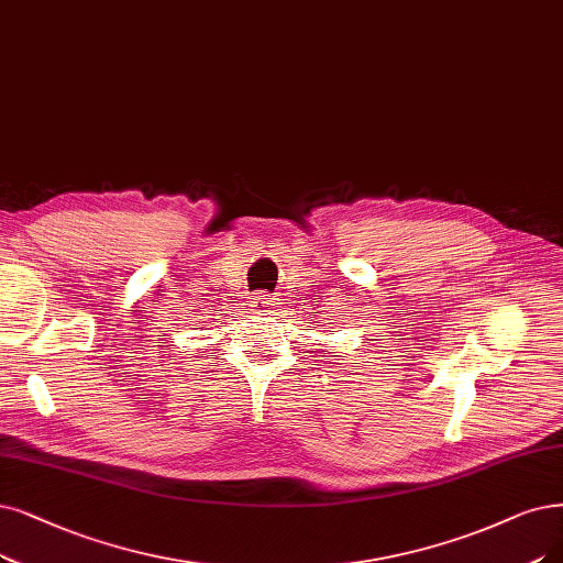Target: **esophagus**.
Here are the masks:
<instances>
[{
    "label": "esophagus",
    "mask_w": 563,
    "mask_h": 563,
    "mask_svg": "<svg viewBox=\"0 0 563 563\" xmlns=\"http://www.w3.org/2000/svg\"><path fill=\"white\" fill-rule=\"evenodd\" d=\"M269 305H273V298H267V296H263V294H256V296L250 298V307H252V311H256V313L267 311Z\"/></svg>",
    "instance_id": "esophagus-1"
}]
</instances>
